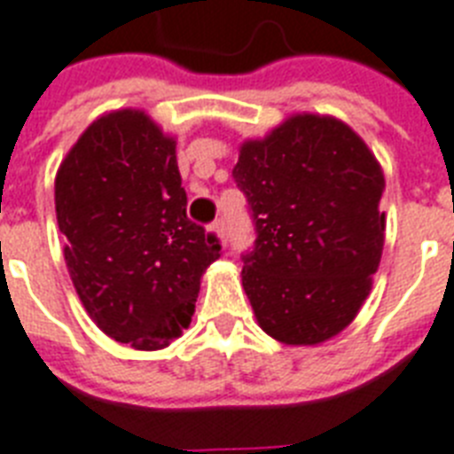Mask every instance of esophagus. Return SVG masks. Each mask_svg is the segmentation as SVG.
Segmentation results:
<instances>
[{"instance_id":"34e87169","label":"esophagus","mask_w":454,"mask_h":454,"mask_svg":"<svg viewBox=\"0 0 454 454\" xmlns=\"http://www.w3.org/2000/svg\"><path fill=\"white\" fill-rule=\"evenodd\" d=\"M208 231H210V234H213V237L217 239V241H220V244H227V227H224V220H223V217H220V220H215V223L210 224Z\"/></svg>"}]
</instances>
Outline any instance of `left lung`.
<instances>
[{
	"mask_svg": "<svg viewBox=\"0 0 454 454\" xmlns=\"http://www.w3.org/2000/svg\"><path fill=\"white\" fill-rule=\"evenodd\" d=\"M231 177L255 227L241 281L260 328L286 344L337 335L382 257L384 176L368 145L337 119L297 114L244 143Z\"/></svg>",
	"mask_w": 454,
	"mask_h": 454,
	"instance_id": "obj_1",
	"label": "left lung"
}]
</instances>
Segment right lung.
<instances>
[{"label": "right lung", "mask_w": 454, "mask_h": 454, "mask_svg": "<svg viewBox=\"0 0 454 454\" xmlns=\"http://www.w3.org/2000/svg\"><path fill=\"white\" fill-rule=\"evenodd\" d=\"M56 215L72 284L105 335L136 349L183 335L223 246L187 217L173 137L140 110L96 119L58 168Z\"/></svg>", "instance_id": "add662e5"}]
</instances>
